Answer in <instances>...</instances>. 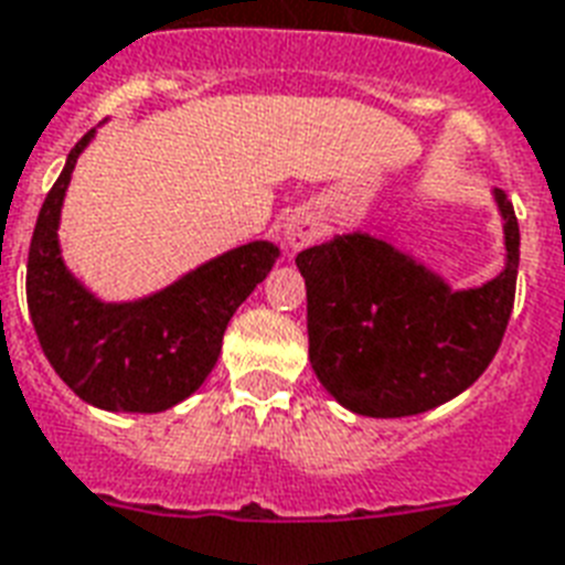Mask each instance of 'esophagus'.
Listing matches in <instances>:
<instances>
[{"instance_id":"obj_1","label":"esophagus","mask_w":565,"mask_h":565,"mask_svg":"<svg viewBox=\"0 0 565 565\" xmlns=\"http://www.w3.org/2000/svg\"><path fill=\"white\" fill-rule=\"evenodd\" d=\"M319 234H322V225L308 211H296L290 220L284 222V239L290 243V248L310 246V243H317Z\"/></svg>"}]
</instances>
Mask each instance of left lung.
Instances as JSON below:
<instances>
[{"label": "left lung", "instance_id": "8db88e82", "mask_svg": "<svg viewBox=\"0 0 565 565\" xmlns=\"http://www.w3.org/2000/svg\"><path fill=\"white\" fill-rule=\"evenodd\" d=\"M504 266L455 290L430 266L366 231L299 252L308 287L310 366L345 411L398 419L434 411L478 381L508 328L519 273L513 204L492 190Z\"/></svg>", "mask_w": 565, "mask_h": 565}]
</instances>
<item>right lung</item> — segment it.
<instances>
[{
	"instance_id": "1",
	"label": "right lung",
	"mask_w": 565,
	"mask_h": 565,
	"mask_svg": "<svg viewBox=\"0 0 565 565\" xmlns=\"http://www.w3.org/2000/svg\"><path fill=\"white\" fill-rule=\"evenodd\" d=\"M93 137L96 128L75 143L40 207L25 273L31 326L52 370L82 402L110 413L170 411L211 375L234 310L269 275L281 248L252 239L143 299L102 301L64 264L57 239L75 161Z\"/></svg>"
}]
</instances>
